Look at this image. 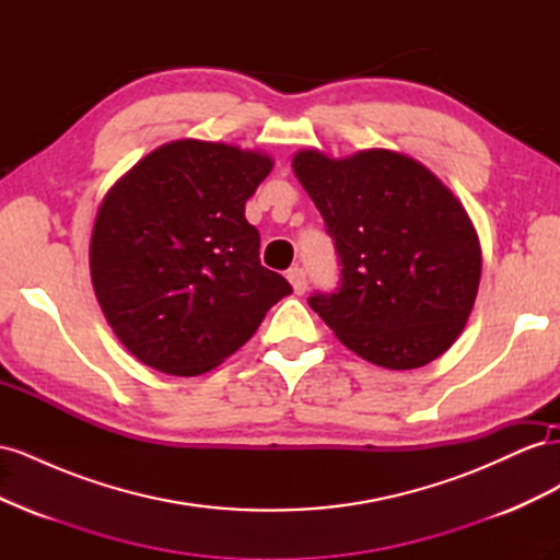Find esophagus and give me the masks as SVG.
I'll return each mask as SVG.
<instances>
[{"mask_svg": "<svg viewBox=\"0 0 560 560\" xmlns=\"http://www.w3.org/2000/svg\"><path fill=\"white\" fill-rule=\"evenodd\" d=\"M287 280L292 282V290H294V294H303L308 290V280H306V270L303 268H299V266H294V268H290L287 270Z\"/></svg>", "mask_w": 560, "mask_h": 560, "instance_id": "esophagus-1", "label": "esophagus"}]
</instances>
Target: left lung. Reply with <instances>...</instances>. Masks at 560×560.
Returning <instances> with one entry per match:
<instances>
[{
  "label": "left lung",
  "mask_w": 560,
  "mask_h": 560,
  "mask_svg": "<svg viewBox=\"0 0 560 560\" xmlns=\"http://www.w3.org/2000/svg\"><path fill=\"white\" fill-rule=\"evenodd\" d=\"M294 175L325 219L341 287L311 308L338 341L383 369H418L463 334L481 245L460 200L420 161L389 149L331 159L301 149Z\"/></svg>",
  "instance_id": "left-lung-1"
}]
</instances>
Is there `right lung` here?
<instances>
[{
	"mask_svg": "<svg viewBox=\"0 0 560 560\" xmlns=\"http://www.w3.org/2000/svg\"><path fill=\"white\" fill-rule=\"evenodd\" d=\"M273 171L264 151L161 144L116 179L91 235V282L112 331L147 366L198 376L259 329L290 282L259 261L245 202Z\"/></svg>",
	"mask_w": 560,
	"mask_h": 560,
	"instance_id": "obj_1",
	"label": "right lung"
}]
</instances>
